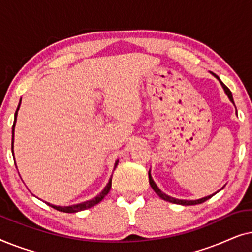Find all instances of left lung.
<instances>
[{
	"label": "left lung",
	"instance_id": "1",
	"mask_svg": "<svg viewBox=\"0 0 252 252\" xmlns=\"http://www.w3.org/2000/svg\"><path fill=\"white\" fill-rule=\"evenodd\" d=\"M213 74V73H212ZM215 75V77L218 79L219 80V82H220V85L222 86V88H223V91H225V93H226V95L228 96V98H229V101L233 103L234 104V99H233V95H232V92L229 91L228 88H227V86H225L221 82V80H220L219 79V77L218 75H216V74H213ZM235 105V104H234ZM149 184H150V186H151V188L154 189L155 190V192H156V194L159 196L160 198H163L164 201H167V202H171V203H174V204H180V205H196V204H201V203H203V202H205V201H208L209 198H211L212 196H215L217 192H215V194H212V195H209V196H205V197H202V198H198V199H178V198H174V197H171V196H168V195H166L165 194V192H163L160 190L159 188H158V186L156 185V182L154 181V179H153V177H151V173H150V170H149ZM223 188V187H222ZM221 188V189H222ZM221 189H220V190H221Z\"/></svg>",
	"mask_w": 252,
	"mask_h": 252
}]
</instances>
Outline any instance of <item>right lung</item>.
Segmentation results:
<instances>
[{
	"instance_id": "right-lung-1",
	"label": "right lung",
	"mask_w": 252,
	"mask_h": 252,
	"mask_svg": "<svg viewBox=\"0 0 252 252\" xmlns=\"http://www.w3.org/2000/svg\"><path fill=\"white\" fill-rule=\"evenodd\" d=\"M20 103H22V98H20L19 101V104H18V108L16 110V113H15V120H13V125H12V144H11V150H12V155L15 156V154H13V136H15V126H16V122H17V116H18V110L20 108ZM118 161L119 160H116L115 163V168L117 167V165H118ZM16 165V163H15ZM17 167V166H16ZM111 185H112V175L111 178L109 179V182L106 184V186L104 187V189L99 192L97 196H95L94 198L92 199H88V201L86 202H81V203H78V204H73V205H68V206H61V205H54V204H50V203L46 202L48 205L51 206V208L58 210V211L61 212H66V213H74V212H79V211H84V210H87L89 208H92V206H94L96 204H98L99 202L102 201L103 198L105 197L106 195H108V192L110 191V189H111Z\"/></svg>"
}]
</instances>
